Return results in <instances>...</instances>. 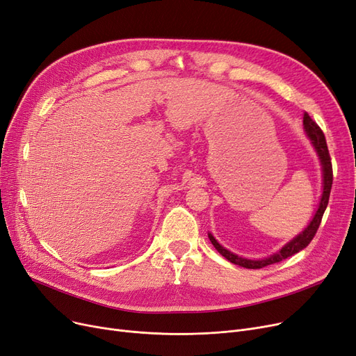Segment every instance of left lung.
Returning a JSON list of instances; mask_svg holds the SVG:
<instances>
[{
	"mask_svg": "<svg viewBox=\"0 0 356 356\" xmlns=\"http://www.w3.org/2000/svg\"><path fill=\"white\" fill-rule=\"evenodd\" d=\"M302 122H304V129H305L307 135L310 136L312 143L314 144L318 157H320V161H321V165H323V195H321L320 205H318V209L314 215L313 221L310 222V225H308L302 231L300 236H297L292 241H289L286 245H284L280 252L272 254L268 259H261V260H249V259L238 257L237 254L231 253L227 249H224V247L218 241H216L211 234H208L209 240L213 244L215 249L218 250V253L222 254L227 260H229L231 264L238 265L241 268H247V269L265 268V266L277 264V261H282V260L293 256L296 253H298L300 250L305 249V247L310 244L312 240L314 238L317 229L320 227L323 213H324V211H326L327 204H329L330 191H332V184H333V167H332V159H330V154H329V148H327V144H326V138H324V134H323L321 128L317 125V123L310 118V115H308L307 112H304Z\"/></svg>",
	"mask_w": 356,
	"mask_h": 356,
	"instance_id": "1",
	"label": "left lung"
}]
</instances>
